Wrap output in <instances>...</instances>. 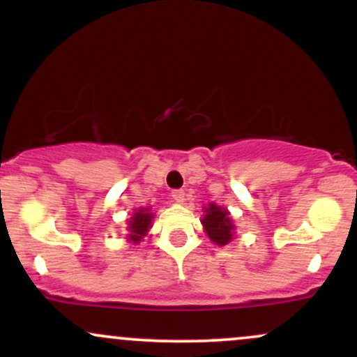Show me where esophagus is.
<instances>
[{"label":"esophagus","instance_id":"34e87169","mask_svg":"<svg viewBox=\"0 0 357 357\" xmlns=\"http://www.w3.org/2000/svg\"><path fill=\"white\" fill-rule=\"evenodd\" d=\"M184 195H186V192H184L183 190H174L173 192H171L173 199H174V202H178V203L184 202Z\"/></svg>","mask_w":357,"mask_h":357}]
</instances>
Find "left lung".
<instances>
[{"label":"left lung","instance_id":"1","mask_svg":"<svg viewBox=\"0 0 357 357\" xmlns=\"http://www.w3.org/2000/svg\"><path fill=\"white\" fill-rule=\"evenodd\" d=\"M204 231L210 236L213 243L223 245L230 243L233 238V233H235V225L230 218V213L227 208H221L218 204L210 203L204 208V218L202 220Z\"/></svg>","mask_w":357,"mask_h":357}]
</instances>
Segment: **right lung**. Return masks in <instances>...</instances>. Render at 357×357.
<instances>
[{
	"label": "right lung",
	"instance_id": "1",
	"mask_svg": "<svg viewBox=\"0 0 357 357\" xmlns=\"http://www.w3.org/2000/svg\"><path fill=\"white\" fill-rule=\"evenodd\" d=\"M153 218L154 215L151 213L149 208H141V210L134 213V215L130 216V220L127 221V223H129V227H127V231H129L127 240L134 245L139 243V241L147 235V231H149L151 220Z\"/></svg>",
	"mask_w": 357,
	"mask_h": 357
}]
</instances>
